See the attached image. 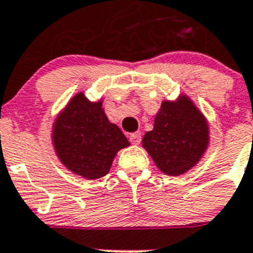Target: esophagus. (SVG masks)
<instances>
[{
    "mask_svg": "<svg viewBox=\"0 0 253 253\" xmlns=\"http://www.w3.org/2000/svg\"><path fill=\"white\" fill-rule=\"evenodd\" d=\"M129 139H130V142L133 143V144H139L140 139H142V135H140L139 131H138V133H133V134H130Z\"/></svg>",
    "mask_w": 253,
    "mask_h": 253,
    "instance_id": "obj_1",
    "label": "esophagus"
}]
</instances>
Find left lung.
<instances>
[{"mask_svg": "<svg viewBox=\"0 0 253 253\" xmlns=\"http://www.w3.org/2000/svg\"><path fill=\"white\" fill-rule=\"evenodd\" d=\"M209 144V122L186 93L161 102L153 129L142 140L154 165L169 176L184 175L194 169Z\"/></svg>", "mask_w": 253, "mask_h": 253, "instance_id": "1", "label": "left lung"}]
</instances>
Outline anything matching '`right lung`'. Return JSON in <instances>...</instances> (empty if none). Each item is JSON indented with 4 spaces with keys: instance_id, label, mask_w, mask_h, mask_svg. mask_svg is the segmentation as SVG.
<instances>
[{
    "instance_id": "1",
    "label": "right lung",
    "mask_w": 253,
    "mask_h": 253,
    "mask_svg": "<svg viewBox=\"0 0 253 253\" xmlns=\"http://www.w3.org/2000/svg\"><path fill=\"white\" fill-rule=\"evenodd\" d=\"M104 99L90 101L80 91L58 113L51 126V144L68 171L87 180L109 173L118 152L130 146L123 131L105 114Z\"/></svg>"
}]
</instances>
